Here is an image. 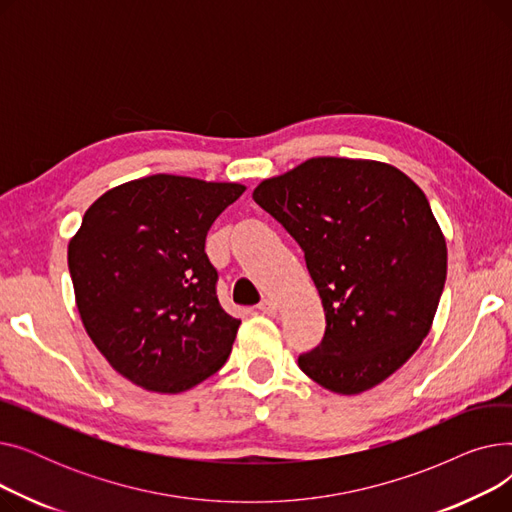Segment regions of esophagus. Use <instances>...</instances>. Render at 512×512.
Returning <instances> with one entry per match:
<instances>
[{
    "instance_id": "obj_1",
    "label": "esophagus",
    "mask_w": 512,
    "mask_h": 512,
    "mask_svg": "<svg viewBox=\"0 0 512 512\" xmlns=\"http://www.w3.org/2000/svg\"><path fill=\"white\" fill-rule=\"evenodd\" d=\"M259 311L265 313V315H276L278 313V305L272 301V299H263L259 303Z\"/></svg>"
}]
</instances>
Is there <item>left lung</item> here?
<instances>
[{"mask_svg":"<svg viewBox=\"0 0 512 512\" xmlns=\"http://www.w3.org/2000/svg\"><path fill=\"white\" fill-rule=\"evenodd\" d=\"M253 199L299 242L326 311L299 367L338 394L390 378L432 328L446 282V240L421 188L380 161L313 157Z\"/></svg>","mask_w":512,"mask_h":512,"instance_id":"8db88e82","label":"left lung"}]
</instances>
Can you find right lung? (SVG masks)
<instances>
[{
	"label": "right lung",
	"instance_id": "obj_1",
	"mask_svg": "<svg viewBox=\"0 0 512 512\" xmlns=\"http://www.w3.org/2000/svg\"><path fill=\"white\" fill-rule=\"evenodd\" d=\"M242 193L232 182L155 174L87 209L68 245L76 307L99 353L132 384L176 394L226 363L240 321L218 301L205 238Z\"/></svg>",
	"mask_w": 512,
	"mask_h": 512
}]
</instances>
